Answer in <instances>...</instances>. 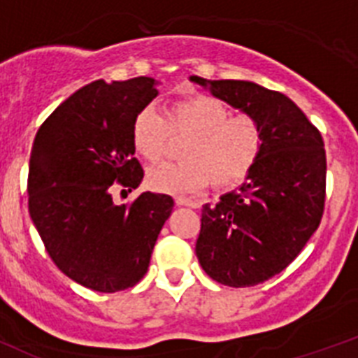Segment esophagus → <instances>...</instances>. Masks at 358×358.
<instances>
[{"label":"esophagus","mask_w":358,"mask_h":358,"mask_svg":"<svg viewBox=\"0 0 358 358\" xmlns=\"http://www.w3.org/2000/svg\"><path fill=\"white\" fill-rule=\"evenodd\" d=\"M176 205H179V206H192V208H196L197 203H196V201L188 199V197H176Z\"/></svg>","instance_id":"34e87169"}]
</instances>
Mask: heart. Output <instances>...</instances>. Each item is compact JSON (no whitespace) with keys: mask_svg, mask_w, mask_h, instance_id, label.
I'll return each instance as SVG.
<instances>
[{"mask_svg":"<svg viewBox=\"0 0 358 358\" xmlns=\"http://www.w3.org/2000/svg\"><path fill=\"white\" fill-rule=\"evenodd\" d=\"M170 137L186 138L177 164H161L148 172L153 190L166 194L196 192L210 185L230 190L250 176L264 150V131L254 117H232L220 100L194 94L168 106L164 115L141 109L131 122V146L150 164L170 152Z\"/></svg>","mask_w":358,"mask_h":358,"instance_id":"b5f03b06","label":"heart"}]
</instances>
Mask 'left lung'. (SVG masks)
<instances>
[{
	"mask_svg": "<svg viewBox=\"0 0 358 358\" xmlns=\"http://www.w3.org/2000/svg\"><path fill=\"white\" fill-rule=\"evenodd\" d=\"M192 82L254 117L264 150L247 181L201 210L196 254L212 280L250 287L296 258L318 229L326 205L322 135L291 99L245 80Z\"/></svg>",
	"mask_w": 358,
	"mask_h": 358,
	"instance_id": "left-lung-1",
	"label": "left lung"
}]
</instances>
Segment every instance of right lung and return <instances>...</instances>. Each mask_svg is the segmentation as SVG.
Returning <instances> with one entry per match:
<instances>
[{"mask_svg":"<svg viewBox=\"0 0 358 358\" xmlns=\"http://www.w3.org/2000/svg\"><path fill=\"white\" fill-rule=\"evenodd\" d=\"M157 96L155 80H96L62 102L40 126L29 164V214L62 273L99 292L133 287L146 274L173 199L131 192L144 170L133 157L131 122Z\"/></svg>","mask_w":358,"mask_h":358,"instance_id":"obj_1","label":"right lung"}]
</instances>
